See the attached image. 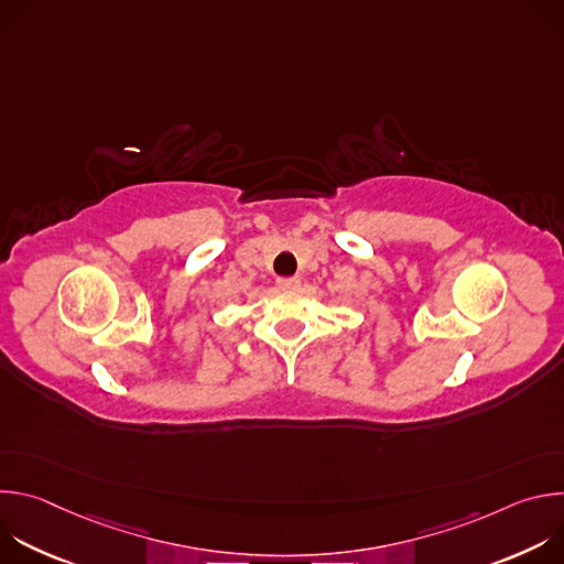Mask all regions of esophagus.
<instances>
[{
    "label": "esophagus",
    "instance_id": "34e87169",
    "mask_svg": "<svg viewBox=\"0 0 564 564\" xmlns=\"http://www.w3.org/2000/svg\"><path fill=\"white\" fill-rule=\"evenodd\" d=\"M276 285H279V290L288 292V290H296L301 285V281L296 276H283V279L276 281Z\"/></svg>",
    "mask_w": 564,
    "mask_h": 564
}]
</instances>
